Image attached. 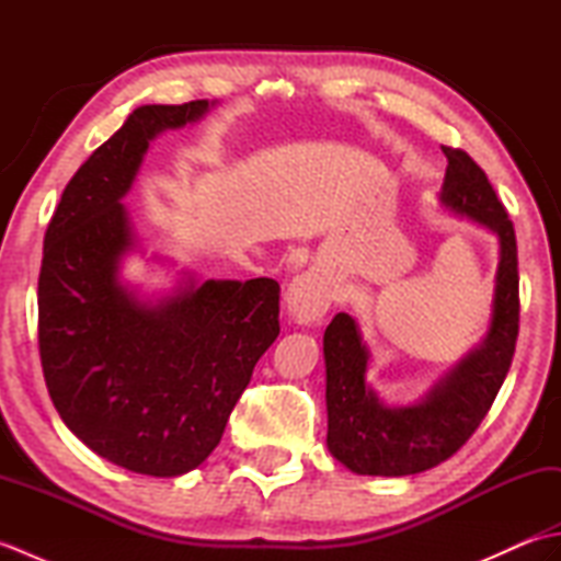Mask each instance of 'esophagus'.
<instances>
[{"instance_id":"obj_1","label":"esophagus","mask_w":561,"mask_h":561,"mask_svg":"<svg viewBox=\"0 0 561 561\" xmlns=\"http://www.w3.org/2000/svg\"><path fill=\"white\" fill-rule=\"evenodd\" d=\"M332 304L330 284L318 272H306L289 284L287 311L301 325L318 323Z\"/></svg>"}]
</instances>
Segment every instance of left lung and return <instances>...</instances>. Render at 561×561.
<instances>
[{"instance_id": "8db88e82", "label": "left lung", "mask_w": 561, "mask_h": 561, "mask_svg": "<svg viewBox=\"0 0 561 561\" xmlns=\"http://www.w3.org/2000/svg\"><path fill=\"white\" fill-rule=\"evenodd\" d=\"M448 159L438 199L448 211L492 231L499 241L492 318L484 340L422 400L388 404L368 386V347L347 313L323 335L328 450L356 474L404 478L448 460L474 428L508 374L518 337L516 233L484 171L468 153L444 147Z\"/></svg>"}]
</instances>
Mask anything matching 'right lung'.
Instances as JSON below:
<instances>
[{
  "mask_svg": "<svg viewBox=\"0 0 561 561\" xmlns=\"http://www.w3.org/2000/svg\"><path fill=\"white\" fill-rule=\"evenodd\" d=\"M214 103L141 105L67 183L45 231L38 342L47 390L69 432L129 472L178 478L217 448L253 368L279 335V284L199 282L161 296L123 279L141 250L123 205L165 129Z\"/></svg>",
  "mask_w": 561,
  "mask_h": 561,
  "instance_id": "1",
  "label": "right lung"
}]
</instances>
